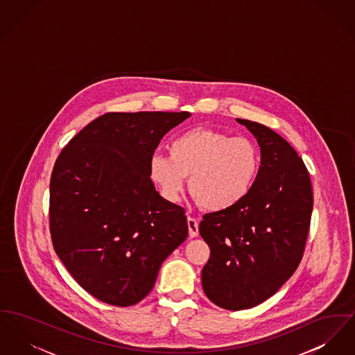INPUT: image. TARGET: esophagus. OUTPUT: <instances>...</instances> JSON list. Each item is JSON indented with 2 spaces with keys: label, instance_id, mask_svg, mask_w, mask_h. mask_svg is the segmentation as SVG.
<instances>
[{
  "label": "esophagus",
  "instance_id": "obj_1",
  "mask_svg": "<svg viewBox=\"0 0 355 355\" xmlns=\"http://www.w3.org/2000/svg\"><path fill=\"white\" fill-rule=\"evenodd\" d=\"M189 236L190 237H197L198 236V223L196 218L188 217Z\"/></svg>",
  "mask_w": 355,
  "mask_h": 355
}]
</instances>
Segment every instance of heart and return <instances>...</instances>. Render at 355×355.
Listing matches in <instances>:
<instances>
[{"label":"heart","instance_id":"obj_1","mask_svg":"<svg viewBox=\"0 0 355 355\" xmlns=\"http://www.w3.org/2000/svg\"><path fill=\"white\" fill-rule=\"evenodd\" d=\"M167 155H154L150 178L168 201H178L189 175V190L200 207L221 211L241 202L260 168L259 148L248 138L196 127L173 138Z\"/></svg>","mask_w":355,"mask_h":355}]
</instances>
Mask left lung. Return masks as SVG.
Masks as SVG:
<instances>
[{
	"label": "left lung",
	"mask_w": 355,
	"mask_h": 355,
	"mask_svg": "<svg viewBox=\"0 0 355 355\" xmlns=\"http://www.w3.org/2000/svg\"><path fill=\"white\" fill-rule=\"evenodd\" d=\"M260 146V168L237 205L204 216L200 234L210 248L201 280L209 300L252 309L290 279L306 245L313 213L309 171L295 148L267 125L236 119Z\"/></svg>",
	"instance_id": "left-lung-1"
}]
</instances>
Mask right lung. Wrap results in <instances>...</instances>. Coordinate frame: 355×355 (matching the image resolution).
<instances>
[{"mask_svg":"<svg viewBox=\"0 0 355 355\" xmlns=\"http://www.w3.org/2000/svg\"><path fill=\"white\" fill-rule=\"evenodd\" d=\"M191 114L108 112L64 147L49 185L53 248L85 291L132 306L153 290L167 256L188 237L185 210L150 178L161 139Z\"/></svg>","mask_w":355,"mask_h":355,"instance_id":"right-lung-1","label":"right lung"}]
</instances>
